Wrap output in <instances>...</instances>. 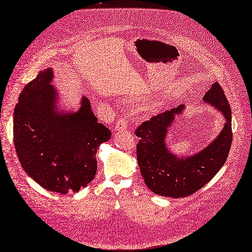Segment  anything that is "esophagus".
Wrapping results in <instances>:
<instances>
[{"label": "esophagus", "mask_w": 252, "mask_h": 252, "mask_svg": "<svg viewBox=\"0 0 252 252\" xmlns=\"http://www.w3.org/2000/svg\"><path fill=\"white\" fill-rule=\"evenodd\" d=\"M127 129V120L126 118H120L118 120V122L115 125V131H122Z\"/></svg>", "instance_id": "obj_1"}]
</instances>
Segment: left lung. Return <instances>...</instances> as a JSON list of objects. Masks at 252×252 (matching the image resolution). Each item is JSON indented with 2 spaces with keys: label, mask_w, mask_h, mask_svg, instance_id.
<instances>
[{
  "label": "left lung",
  "mask_w": 252,
  "mask_h": 252,
  "mask_svg": "<svg viewBox=\"0 0 252 252\" xmlns=\"http://www.w3.org/2000/svg\"><path fill=\"white\" fill-rule=\"evenodd\" d=\"M201 101L214 107L224 124L217 137L193 155L173 153L167 141L176 117L186 110L185 104L153 117L136 129L135 135L140 137L136 147L138 166L153 193L174 199L188 197L204 187L225 163L233 138L229 101L218 82Z\"/></svg>",
  "instance_id": "left-lung-1"
}]
</instances>
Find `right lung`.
Here are the masks:
<instances>
[{"mask_svg": "<svg viewBox=\"0 0 252 252\" xmlns=\"http://www.w3.org/2000/svg\"><path fill=\"white\" fill-rule=\"evenodd\" d=\"M52 67L41 70L23 88L13 116L16 154L27 174L44 189L77 193L97 171L96 154L111 130L83 96L77 110L62 102Z\"/></svg>", "mask_w": 252, "mask_h": 252, "instance_id": "right-lung-1", "label": "right lung"}]
</instances>
